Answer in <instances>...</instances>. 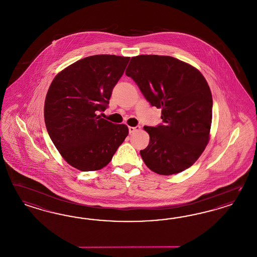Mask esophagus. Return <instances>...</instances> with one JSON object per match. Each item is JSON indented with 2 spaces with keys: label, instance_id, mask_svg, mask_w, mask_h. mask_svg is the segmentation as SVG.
<instances>
[{
  "label": "esophagus",
  "instance_id": "34e87169",
  "mask_svg": "<svg viewBox=\"0 0 257 257\" xmlns=\"http://www.w3.org/2000/svg\"><path fill=\"white\" fill-rule=\"evenodd\" d=\"M140 128L141 127L139 125H137V126H128V132L132 134V133H134L135 132H138Z\"/></svg>",
  "mask_w": 257,
  "mask_h": 257
}]
</instances>
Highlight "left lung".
<instances>
[{
	"label": "left lung",
	"mask_w": 257,
	"mask_h": 257,
	"mask_svg": "<svg viewBox=\"0 0 257 257\" xmlns=\"http://www.w3.org/2000/svg\"><path fill=\"white\" fill-rule=\"evenodd\" d=\"M125 75L151 106L162 108L164 124L144 126L149 146L140 151L150 170L173 175L189 168L210 139L213 98L198 69L169 56L133 57Z\"/></svg>",
	"instance_id": "left-lung-1"
}]
</instances>
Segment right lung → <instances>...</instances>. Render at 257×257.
Here are the masks:
<instances>
[{"label":"right lung","instance_id":"right-lung-1","mask_svg":"<svg viewBox=\"0 0 257 257\" xmlns=\"http://www.w3.org/2000/svg\"><path fill=\"white\" fill-rule=\"evenodd\" d=\"M130 59L114 55L82 58L50 85L44 103L47 132L60 155L80 171L107 166L128 134L125 124L108 122L98 112L108 107Z\"/></svg>","mask_w":257,"mask_h":257}]
</instances>
